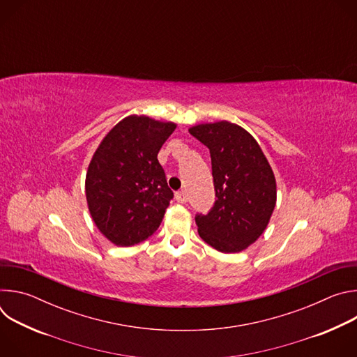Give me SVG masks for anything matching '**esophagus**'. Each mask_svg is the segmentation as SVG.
I'll return each mask as SVG.
<instances>
[{
	"instance_id": "1",
	"label": "esophagus",
	"mask_w": 357,
	"mask_h": 357,
	"mask_svg": "<svg viewBox=\"0 0 357 357\" xmlns=\"http://www.w3.org/2000/svg\"><path fill=\"white\" fill-rule=\"evenodd\" d=\"M175 199L178 200V203H186L188 202V195H186V192L179 190V192L175 193Z\"/></svg>"
}]
</instances>
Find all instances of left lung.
I'll use <instances>...</instances> for the list:
<instances>
[{
	"label": "left lung",
	"mask_w": 357,
	"mask_h": 357,
	"mask_svg": "<svg viewBox=\"0 0 357 357\" xmlns=\"http://www.w3.org/2000/svg\"><path fill=\"white\" fill-rule=\"evenodd\" d=\"M189 132L211 151L216 190L211 212L195 218L199 236L218 251H243L264 233L274 212V172L259 142L237 124H197Z\"/></svg>",
	"instance_id": "obj_1"
}]
</instances>
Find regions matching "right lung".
I'll return each instance as SVG.
<instances>
[{"label": "right lung", "instance_id": "right-lung-1", "mask_svg": "<svg viewBox=\"0 0 357 357\" xmlns=\"http://www.w3.org/2000/svg\"><path fill=\"white\" fill-rule=\"evenodd\" d=\"M176 124L128 116L97 146L86 174V199L97 229L120 247L146 240L174 197L158 152Z\"/></svg>", "mask_w": 357, "mask_h": 357}]
</instances>
